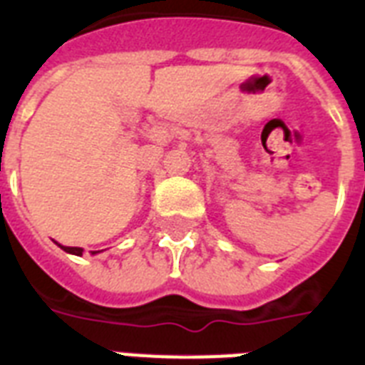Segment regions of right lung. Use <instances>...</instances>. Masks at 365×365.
Returning a JSON list of instances; mask_svg holds the SVG:
<instances>
[{
	"mask_svg": "<svg viewBox=\"0 0 365 365\" xmlns=\"http://www.w3.org/2000/svg\"><path fill=\"white\" fill-rule=\"evenodd\" d=\"M58 246H60V244H58ZM60 248L64 250V252H68V254L83 255V248H77V246H60ZM93 254H96V252H93Z\"/></svg>",
	"mask_w": 365,
	"mask_h": 365,
	"instance_id": "add662e5",
	"label": "right lung"
}]
</instances>
